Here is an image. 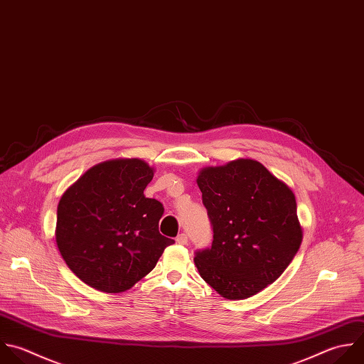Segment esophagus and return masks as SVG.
Here are the masks:
<instances>
[{
  "mask_svg": "<svg viewBox=\"0 0 364 364\" xmlns=\"http://www.w3.org/2000/svg\"><path fill=\"white\" fill-rule=\"evenodd\" d=\"M176 243H179V245H186V243H188V236H186V233H181V235H178V237H176Z\"/></svg>",
  "mask_w": 364,
  "mask_h": 364,
  "instance_id": "obj_1",
  "label": "esophagus"
}]
</instances>
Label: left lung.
<instances>
[{
  "mask_svg": "<svg viewBox=\"0 0 364 364\" xmlns=\"http://www.w3.org/2000/svg\"><path fill=\"white\" fill-rule=\"evenodd\" d=\"M196 183L213 229L212 246L193 259L200 277L229 300L259 293L300 247L294 193L260 162L243 158L200 169Z\"/></svg>",
  "mask_w": 364,
  "mask_h": 364,
  "instance_id": "1",
  "label": "left lung"
}]
</instances>
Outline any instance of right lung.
I'll return each mask as SVG.
<instances>
[{
	"instance_id": "right-lung-1",
	"label": "right lung",
	"mask_w": 364,
	"mask_h": 364,
	"mask_svg": "<svg viewBox=\"0 0 364 364\" xmlns=\"http://www.w3.org/2000/svg\"><path fill=\"white\" fill-rule=\"evenodd\" d=\"M155 169L118 158L88 169L61 196L55 240L68 267L88 286L121 293L145 277L173 239L159 233V200L144 191Z\"/></svg>"
}]
</instances>
